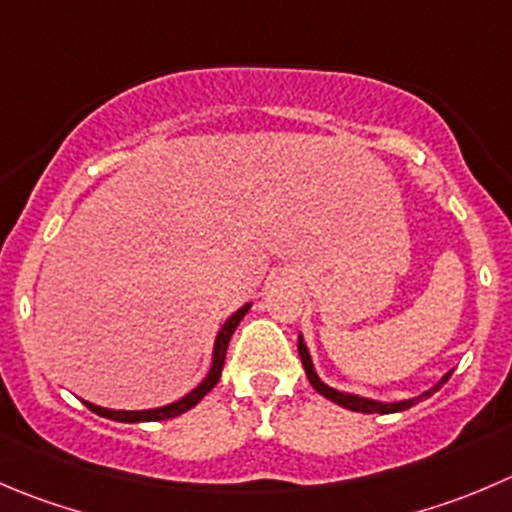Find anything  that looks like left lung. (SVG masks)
<instances>
[{
    "instance_id": "8db88e82",
    "label": "left lung",
    "mask_w": 512,
    "mask_h": 512,
    "mask_svg": "<svg viewBox=\"0 0 512 512\" xmlns=\"http://www.w3.org/2000/svg\"><path fill=\"white\" fill-rule=\"evenodd\" d=\"M297 352H300L302 367H305L307 380H310L312 388H315L317 393L322 395V398L332 400V403L342 405V408H347V410H355V413H377V415H390V413H400V410H408V408H413V405H418L420 400H428L430 395L438 393V390L443 388L445 382L450 380V375H453V370L445 372V375L440 377V382H435L433 388L425 390V393H423V395H418V398L400 400V403H380V400L360 398V395H352V393H340V390H335V388H330V385H325V382H322L320 377H317L315 365H312V357H310V352H307V345H305V340H302V335L297 337Z\"/></svg>"
}]
</instances>
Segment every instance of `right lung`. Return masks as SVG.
Segmentation results:
<instances>
[{
	"label": "right lung",
	"instance_id": "add662e5",
	"mask_svg": "<svg viewBox=\"0 0 512 512\" xmlns=\"http://www.w3.org/2000/svg\"><path fill=\"white\" fill-rule=\"evenodd\" d=\"M250 307L252 305L247 302V305H242L240 310L232 312V315L227 317V322L220 327V332H217V337H215V350H212L210 372H207L205 380H202L200 385L192 390V393H187L185 398L177 400V403L165 405V408H152V410H109V408H99V405L87 403V400H84V405H87L92 413L102 415V418H107V420H117V423H152V420H170V418H177V415L187 413V410L195 408V405L200 403V400L205 398V395L210 393L212 388H215L217 380H220L222 365H225L227 345H230L232 332H235V327L240 325V320L247 315V310H250Z\"/></svg>",
	"mask_w": 512,
	"mask_h": 512
}]
</instances>
